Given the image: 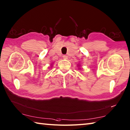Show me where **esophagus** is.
I'll return each mask as SVG.
<instances>
[{
	"label": "esophagus",
	"mask_w": 130,
	"mask_h": 130,
	"mask_svg": "<svg viewBox=\"0 0 130 130\" xmlns=\"http://www.w3.org/2000/svg\"><path fill=\"white\" fill-rule=\"evenodd\" d=\"M63 59H68V57L67 55H63Z\"/></svg>",
	"instance_id": "esophagus-1"
}]
</instances>
